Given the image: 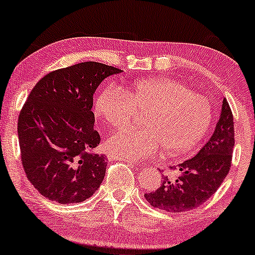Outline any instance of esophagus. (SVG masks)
I'll use <instances>...</instances> for the list:
<instances>
[{"instance_id": "esophagus-1", "label": "esophagus", "mask_w": 255, "mask_h": 255, "mask_svg": "<svg viewBox=\"0 0 255 255\" xmlns=\"http://www.w3.org/2000/svg\"><path fill=\"white\" fill-rule=\"evenodd\" d=\"M111 158H113V157H111ZM114 159H115V157H114ZM119 159H121V158H119ZM124 162H126V163H127V164H129V165H137V163H134L133 160L124 159Z\"/></svg>"}]
</instances>
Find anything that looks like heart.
<instances>
[{"mask_svg": "<svg viewBox=\"0 0 255 255\" xmlns=\"http://www.w3.org/2000/svg\"><path fill=\"white\" fill-rule=\"evenodd\" d=\"M135 109L146 110L142 128H126L107 141L113 156L141 160L165 148L169 156L188 154L212 122L211 103L188 85L172 78H150L124 89L107 86L98 93L93 111L113 128H122Z\"/></svg>", "mask_w": 255, "mask_h": 255, "instance_id": "heart-1", "label": "heart"}]
</instances>
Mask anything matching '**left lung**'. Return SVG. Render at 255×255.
<instances>
[{"instance_id":"obj_1","label":"left lung","mask_w":255,"mask_h":255,"mask_svg":"<svg viewBox=\"0 0 255 255\" xmlns=\"http://www.w3.org/2000/svg\"><path fill=\"white\" fill-rule=\"evenodd\" d=\"M234 145L233 114L223 98L211 137L194 157L178 164L176 177L163 176L157 191L146 193V200L168 212L188 211L204 204L215 194L229 172Z\"/></svg>"}]
</instances>
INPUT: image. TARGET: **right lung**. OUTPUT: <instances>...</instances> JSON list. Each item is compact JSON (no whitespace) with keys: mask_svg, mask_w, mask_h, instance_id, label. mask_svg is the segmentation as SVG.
Masks as SVG:
<instances>
[{"mask_svg":"<svg viewBox=\"0 0 255 255\" xmlns=\"http://www.w3.org/2000/svg\"><path fill=\"white\" fill-rule=\"evenodd\" d=\"M121 69L83 62L49 73L31 91L19 115L21 160L30 182L43 197L75 204L92 197L103 182L107 158L93 152V93Z\"/></svg>","mask_w":255,"mask_h":255,"instance_id":"obj_1","label":"right lung"}]
</instances>
